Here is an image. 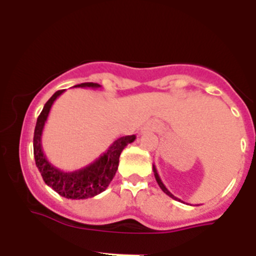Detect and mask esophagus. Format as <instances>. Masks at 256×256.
<instances>
[{"mask_svg":"<svg viewBox=\"0 0 256 256\" xmlns=\"http://www.w3.org/2000/svg\"><path fill=\"white\" fill-rule=\"evenodd\" d=\"M159 128V124L154 120H150L148 121L146 124L144 125V128H142V132H146V131H155Z\"/></svg>","mask_w":256,"mask_h":256,"instance_id":"obj_1","label":"esophagus"}]
</instances>
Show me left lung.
Segmentation results:
<instances>
[{"mask_svg":"<svg viewBox=\"0 0 256 256\" xmlns=\"http://www.w3.org/2000/svg\"><path fill=\"white\" fill-rule=\"evenodd\" d=\"M152 172H154V176H155V179H156V182H158V184H159V187L162 188V190H163L164 193H166V194H168L169 197L170 198H173V200H179V202H182V200H179V198H176V196L174 194H172L170 192H169L168 190H166V186H164V183L162 182V179H160V176H159V174H158V170H156V168H155V166H152Z\"/></svg>","mask_w":256,"mask_h":256,"instance_id":"8db88e82","label":"left lung"}]
</instances>
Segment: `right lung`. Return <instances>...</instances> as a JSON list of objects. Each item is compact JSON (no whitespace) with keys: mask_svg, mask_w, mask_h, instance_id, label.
Returning a JSON list of instances; mask_svg holds the SVG:
<instances>
[{"mask_svg":"<svg viewBox=\"0 0 256 256\" xmlns=\"http://www.w3.org/2000/svg\"><path fill=\"white\" fill-rule=\"evenodd\" d=\"M80 88H101L98 83H80L74 86ZM64 92V90H56L45 104L42 114H39L35 126L34 132V158L38 169L42 174L44 182L50 188L56 190L63 197L69 200H86L92 198L94 196L104 192L116 174L118 168V159L122 150L128 144L135 142V135L122 136L120 139L114 140L108 149L100 155L93 163L88 164L84 168L77 169L73 172H64L52 166L45 156L42 152V136L44 130L45 122L49 116L50 108L52 104L59 96Z\"/></svg>","mask_w":256,"mask_h":256,"instance_id":"add662e5","label":"right lung"}]
</instances>
